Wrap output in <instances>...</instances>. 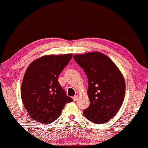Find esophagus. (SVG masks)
Returning <instances> with one entry per match:
<instances>
[{
	"mask_svg": "<svg viewBox=\"0 0 148 148\" xmlns=\"http://www.w3.org/2000/svg\"><path fill=\"white\" fill-rule=\"evenodd\" d=\"M72 99H73L74 101H76L78 99V97L77 96V95H75V96H74L73 97H72Z\"/></svg>",
	"mask_w": 148,
	"mask_h": 148,
	"instance_id": "1",
	"label": "esophagus"
}]
</instances>
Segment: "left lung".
<instances>
[{
  "instance_id": "8db88e82",
  "label": "left lung",
  "mask_w": 148,
  "mask_h": 148,
  "mask_svg": "<svg viewBox=\"0 0 148 148\" xmlns=\"http://www.w3.org/2000/svg\"><path fill=\"white\" fill-rule=\"evenodd\" d=\"M74 59L88 77L90 106L83 112L88 120L103 124L120 109L125 95V82L111 59L99 52L76 54Z\"/></svg>"
}]
</instances>
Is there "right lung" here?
I'll return each mask as SVG.
<instances>
[{"label": "right lung", "instance_id": "obj_1", "mask_svg": "<svg viewBox=\"0 0 148 148\" xmlns=\"http://www.w3.org/2000/svg\"><path fill=\"white\" fill-rule=\"evenodd\" d=\"M72 56V54L43 56L32 62L26 70L21 97L30 117L37 122L53 123L65 104L72 101L58 79Z\"/></svg>", "mask_w": 148, "mask_h": 148}]
</instances>
